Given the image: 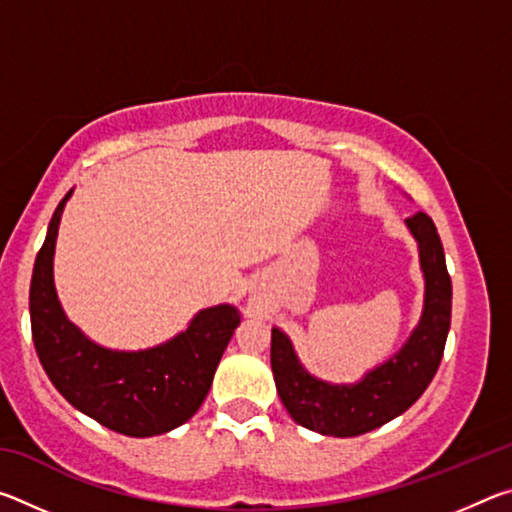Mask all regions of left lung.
I'll return each instance as SVG.
<instances>
[{"label":"left lung","instance_id":"1","mask_svg":"<svg viewBox=\"0 0 512 512\" xmlns=\"http://www.w3.org/2000/svg\"><path fill=\"white\" fill-rule=\"evenodd\" d=\"M418 241L424 273V309L418 327L395 357L370 370L357 384H329L302 368L289 336L273 327L271 368L277 393L293 420L323 436L352 438L402 415L427 391L445 352L452 323V277L431 216L406 219Z\"/></svg>","mask_w":512,"mask_h":512}]
</instances>
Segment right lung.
<instances>
[{"label": "right lung", "mask_w": 512, "mask_h": 512, "mask_svg": "<svg viewBox=\"0 0 512 512\" xmlns=\"http://www.w3.org/2000/svg\"><path fill=\"white\" fill-rule=\"evenodd\" d=\"M69 196L72 192L51 216L33 264L29 311L42 368L69 404L103 427L133 438L167 433L203 404L241 320L239 311L232 305L198 311L185 332L140 352H117L90 341L69 323L54 287L58 223Z\"/></svg>", "instance_id": "right-lung-1"}]
</instances>
